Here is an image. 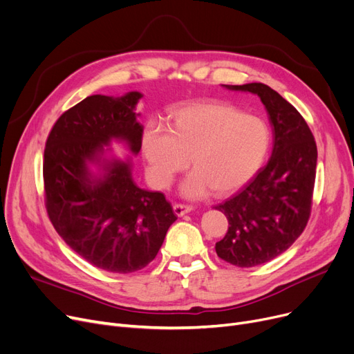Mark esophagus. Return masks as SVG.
<instances>
[{
	"instance_id": "1",
	"label": "esophagus",
	"mask_w": 354,
	"mask_h": 354,
	"mask_svg": "<svg viewBox=\"0 0 354 354\" xmlns=\"http://www.w3.org/2000/svg\"><path fill=\"white\" fill-rule=\"evenodd\" d=\"M192 209H194L192 205H185V203H175V205H174V211L178 216H183L185 214L191 212Z\"/></svg>"
}]
</instances>
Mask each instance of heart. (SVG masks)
<instances>
[{
    "instance_id": "b5f03b06",
    "label": "heart",
    "mask_w": 354,
    "mask_h": 354,
    "mask_svg": "<svg viewBox=\"0 0 354 354\" xmlns=\"http://www.w3.org/2000/svg\"><path fill=\"white\" fill-rule=\"evenodd\" d=\"M271 143L268 124L224 103L178 109L169 127L149 123L142 138L147 171L158 187H167L189 165L195 169L180 185L187 198L225 195L245 185L261 167Z\"/></svg>"
}]
</instances>
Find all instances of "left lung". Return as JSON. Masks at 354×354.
Segmentation results:
<instances>
[{"instance_id":"1","label":"left lung","mask_w":354,"mask_h":354,"mask_svg":"<svg viewBox=\"0 0 354 354\" xmlns=\"http://www.w3.org/2000/svg\"><path fill=\"white\" fill-rule=\"evenodd\" d=\"M224 86L261 99L274 133L268 163L243 191L215 207L230 224L215 244L218 257L250 268L287 251L304 231L311 212L317 146L299 110L267 84Z\"/></svg>"}]
</instances>
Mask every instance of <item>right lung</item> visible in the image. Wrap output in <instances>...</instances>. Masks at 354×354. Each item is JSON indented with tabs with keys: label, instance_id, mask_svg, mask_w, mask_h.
Listing matches in <instances>:
<instances>
[{
	"label": "right lung",
	"instance_id": "add662e5",
	"mask_svg": "<svg viewBox=\"0 0 354 354\" xmlns=\"http://www.w3.org/2000/svg\"><path fill=\"white\" fill-rule=\"evenodd\" d=\"M140 97L139 91L86 97L54 123L44 149L46 208L53 227L86 261L115 274L153 261L176 221L162 192L135 183L130 158L103 156L113 139L139 153L143 126L135 107ZM91 164L99 173L89 169Z\"/></svg>",
	"mask_w": 354,
	"mask_h": 354
}]
</instances>
